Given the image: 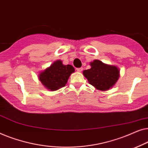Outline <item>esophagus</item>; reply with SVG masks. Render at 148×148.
I'll use <instances>...</instances> for the list:
<instances>
[{
    "label": "esophagus",
    "instance_id": "obj_1",
    "mask_svg": "<svg viewBox=\"0 0 148 148\" xmlns=\"http://www.w3.org/2000/svg\"><path fill=\"white\" fill-rule=\"evenodd\" d=\"M76 70L78 72H82V70H83V68H76Z\"/></svg>",
    "mask_w": 148,
    "mask_h": 148
}]
</instances>
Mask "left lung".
<instances>
[{"mask_svg": "<svg viewBox=\"0 0 148 148\" xmlns=\"http://www.w3.org/2000/svg\"><path fill=\"white\" fill-rule=\"evenodd\" d=\"M90 66L91 68L83 72L90 84L101 90H109L115 85L119 77L116 66L107 65L97 60L91 62Z\"/></svg>", "mask_w": 148, "mask_h": 148, "instance_id": "1", "label": "left lung"}]
</instances>
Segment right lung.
Listing matches in <instances>:
<instances>
[{"mask_svg":"<svg viewBox=\"0 0 148 148\" xmlns=\"http://www.w3.org/2000/svg\"><path fill=\"white\" fill-rule=\"evenodd\" d=\"M74 72L71 65H63L58 60L39 75V79L47 89L54 91L65 86L70 74Z\"/></svg>","mask_w":148,"mask_h":148,"instance_id":"add662e5","label":"right lung"}]
</instances>
